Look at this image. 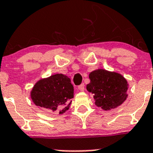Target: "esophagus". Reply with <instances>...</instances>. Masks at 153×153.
<instances>
[{"instance_id":"obj_1","label":"esophagus","mask_w":153,"mask_h":153,"mask_svg":"<svg viewBox=\"0 0 153 153\" xmlns=\"http://www.w3.org/2000/svg\"><path fill=\"white\" fill-rule=\"evenodd\" d=\"M78 90H81V91H84V84H81V85L78 86Z\"/></svg>"}]
</instances>
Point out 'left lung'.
Instances as JSON below:
<instances>
[{"instance_id":"obj_1","label":"left lung","mask_w":153,"mask_h":153,"mask_svg":"<svg viewBox=\"0 0 153 153\" xmlns=\"http://www.w3.org/2000/svg\"><path fill=\"white\" fill-rule=\"evenodd\" d=\"M87 91L93 93L96 106L108 111L120 105L126 99L127 81L119 73L98 69L89 75Z\"/></svg>"}]
</instances>
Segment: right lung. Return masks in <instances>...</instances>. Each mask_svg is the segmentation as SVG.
<instances>
[{
    "instance_id": "1",
    "label": "right lung",
    "mask_w": 153,
    "mask_h": 153,
    "mask_svg": "<svg viewBox=\"0 0 153 153\" xmlns=\"http://www.w3.org/2000/svg\"><path fill=\"white\" fill-rule=\"evenodd\" d=\"M30 96L36 106L63 114L69 108L74 88L70 78L63 74H56L39 80L34 85Z\"/></svg>"
}]
</instances>
